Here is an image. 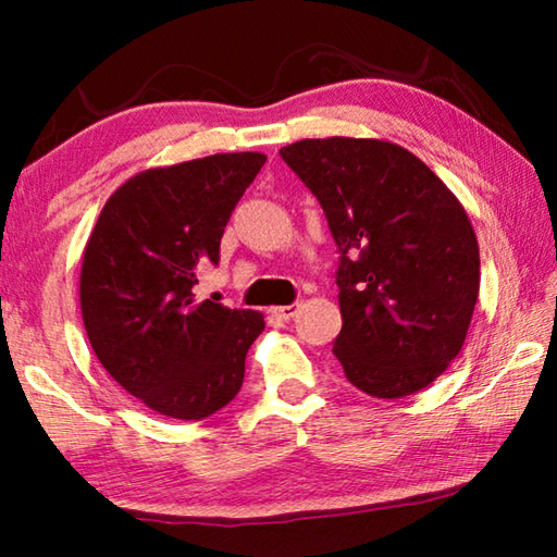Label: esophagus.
Wrapping results in <instances>:
<instances>
[{
	"label": "esophagus",
	"mask_w": 557,
	"mask_h": 557,
	"mask_svg": "<svg viewBox=\"0 0 557 557\" xmlns=\"http://www.w3.org/2000/svg\"><path fill=\"white\" fill-rule=\"evenodd\" d=\"M299 312V301H295V305H282V307H272V314L280 317V319H292Z\"/></svg>",
	"instance_id": "obj_1"
}]
</instances>
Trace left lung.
<instances>
[{
    "label": "left lung",
    "instance_id": "8db88e82",
    "mask_svg": "<svg viewBox=\"0 0 557 557\" xmlns=\"http://www.w3.org/2000/svg\"><path fill=\"white\" fill-rule=\"evenodd\" d=\"M282 159L322 203L342 260L334 356L373 398L440 379L479 297V243L445 182L385 139H299Z\"/></svg>",
    "mask_w": 557,
    "mask_h": 557
}]
</instances>
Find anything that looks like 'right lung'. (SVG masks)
<instances>
[{
  "label": "right lung",
  "instance_id": "add662e5",
  "mask_svg": "<svg viewBox=\"0 0 557 557\" xmlns=\"http://www.w3.org/2000/svg\"><path fill=\"white\" fill-rule=\"evenodd\" d=\"M265 159L231 152L139 172L106 201L86 243L81 312L92 351L166 418L203 420L225 408L265 329L260 312L194 295Z\"/></svg>",
  "mask_w": 557,
  "mask_h": 557
}]
</instances>
